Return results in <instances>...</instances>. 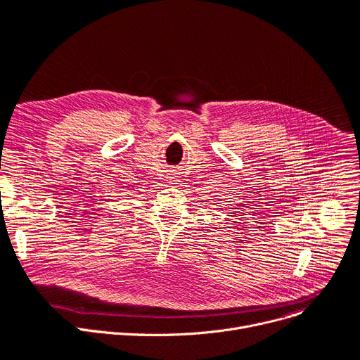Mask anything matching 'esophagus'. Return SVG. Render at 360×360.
Returning a JSON list of instances; mask_svg holds the SVG:
<instances>
[{
    "label": "esophagus",
    "instance_id": "1",
    "mask_svg": "<svg viewBox=\"0 0 360 360\" xmlns=\"http://www.w3.org/2000/svg\"><path fill=\"white\" fill-rule=\"evenodd\" d=\"M174 181H176V178H174Z\"/></svg>",
    "mask_w": 360,
    "mask_h": 360
}]
</instances>
